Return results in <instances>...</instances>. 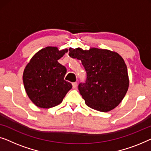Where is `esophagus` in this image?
<instances>
[{
    "instance_id": "34e87169",
    "label": "esophagus",
    "mask_w": 151,
    "mask_h": 151,
    "mask_svg": "<svg viewBox=\"0 0 151 151\" xmlns=\"http://www.w3.org/2000/svg\"><path fill=\"white\" fill-rule=\"evenodd\" d=\"M76 87H77V83L76 82L73 83V88L74 89H75V88H76Z\"/></svg>"
}]
</instances>
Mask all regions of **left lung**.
Listing matches in <instances>:
<instances>
[{
    "label": "left lung",
    "mask_w": 151,
    "mask_h": 151,
    "mask_svg": "<svg viewBox=\"0 0 151 151\" xmlns=\"http://www.w3.org/2000/svg\"><path fill=\"white\" fill-rule=\"evenodd\" d=\"M69 56L81 61L87 73L78 90L89 107L102 112L114 109L121 103L129 86L127 67L118 52L90 48H69Z\"/></svg>",
    "instance_id": "8db88e82"
}]
</instances>
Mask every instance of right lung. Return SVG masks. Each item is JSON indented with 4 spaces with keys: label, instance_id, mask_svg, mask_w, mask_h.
I'll use <instances>...</instances> for the list:
<instances>
[{
    "label": "right lung",
    "instance_id": "1",
    "mask_svg": "<svg viewBox=\"0 0 151 151\" xmlns=\"http://www.w3.org/2000/svg\"><path fill=\"white\" fill-rule=\"evenodd\" d=\"M67 52V48L47 46L36 52L25 67V91L37 107L48 109L59 105L73 87L64 80L65 67L57 61Z\"/></svg>",
    "mask_w": 151,
    "mask_h": 151
}]
</instances>
